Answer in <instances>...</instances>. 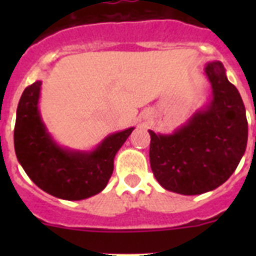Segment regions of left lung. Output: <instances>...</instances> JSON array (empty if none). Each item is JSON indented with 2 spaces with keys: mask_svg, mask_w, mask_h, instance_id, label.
Here are the masks:
<instances>
[{
  "mask_svg": "<svg viewBox=\"0 0 256 256\" xmlns=\"http://www.w3.org/2000/svg\"><path fill=\"white\" fill-rule=\"evenodd\" d=\"M205 72L212 87L206 110L172 136L148 130L154 176L165 190L180 195H200L224 183L248 144V119L237 88L222 62H210Z\"/></svg>",
  "mask_w": 256,
  "mask_h": 256,
  "instance_id": "left-lung-1",
  "label": "left lung"
}]
</instances>
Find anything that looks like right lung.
<instances>
[{
	"mask_svg": "<svg viewBox=\"0 0 256 256\" xmlns=\"http://www.w3.org/2000/svg\"><path fill=\"white\" fill-rule=\"evenodd\" d=\"M42 83L28 86L20 97L14 130L16 158L40 190L64 200H82L102 191L114 170V158L133 128L114 133L91 154L69 152L54 144L38 112Z\"/></svg>",
	"mask_w": 256,
	"mask_h": 256,
	"instance_id": "obj_1",
	"label": "right lung"
}]
</instances>
